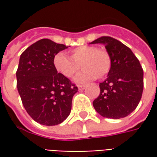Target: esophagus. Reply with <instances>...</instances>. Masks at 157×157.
<instances>
[{
	"mask_svg": "<svg viewBox=\"0 0 157 157\" xmlns=\"http://www.w3.org/2000/svg\"><path fill=\"white\" fill-rule=\"evenodd\" d=\"M77 87H78L79 90H83V89L86 88V86L85 85H78L77 86Z\"/></svg>",
	"mask_w": 157,
	"mask_h": 157,
	"instance_id": "34e87169",
	"label": "esophagus"
}]
</instances>
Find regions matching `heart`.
<instances>
[{"label": "heart", "instance_id": "b5f03b06", "mask_svg": "<svg viewBox=\"0 0 157 157\" xmlns=\"http://www.w3.org/2000/svg\"><path fill=\"white\" fill-rule=\"evenodd\" d=\"M70 56L71 58L59 52L54 56L53 65L57 72L66 78L72 77L81 66L83 71L75 76L76 82L104 78L110 71L112 65L109 52L95 46L83 45L77 47L72 49Z\"/></svg>", "mask_w": 157, "mask_h": 157}]
</instances>
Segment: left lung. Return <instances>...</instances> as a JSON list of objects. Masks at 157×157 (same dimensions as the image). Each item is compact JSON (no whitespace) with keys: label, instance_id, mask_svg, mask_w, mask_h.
Returning a JSON list of instances; mask_svg holds the SVG:
<instances>
[{"label":"left lung","instance_id":"1","mask_svg":"<svg viewBox=\"0 0 157 157\" xmlns=\"http://www.w3.org/2000/svg\"><path fill=\"white\" fill-rule=\"evenodd\" d=\"M91 44L105 45L112 59L108 78L99 84L100 94L92 104L105 118H124L130 114L141 99L143 69L131 49L117 39L103 36Z\"/></svg>","mask_w":157,"mask_h":157}]
</instances>
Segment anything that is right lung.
I'll return each instance as SVG.
<instances>
[{
    "instance_id": "add662e5",
    "label": "right lung",
    "mask_w": 157,
    "mask_h": 157,
    "mask_svg": "<svg viewBox=\"0 0 157 157\" xmlns=\"http://www.w3.org/2000/svg\"><path fill=\"white\" fill-rule=\"evenodd\" d=\"M67 48L43 39L30 45L20 56L16 73L17 91L26 111L40 124H59L71 110L72 98L78 88L53 65L54 56Z\"/></svg>"
}]
</instances>
